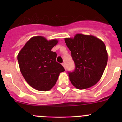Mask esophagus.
Returning a JSON list of instances; mask_svg holds the SVG:
<instances>
[{
    "instance_id": "obj_1",
    "label": "esophagus",
    "mask_w": 122,
    "mask_h": 122,
    "mask_svg": "<svg viewBox=\"0 0 122 122\" xmlns=\"http://www.w3.org/2000/svg\"><path fill=\"white\" fill-rule=\"evenodd\" d=\"M62 66H63V67H64V68L66 69V64H65V63H62Z\"/></svg>"
}]
</instances>
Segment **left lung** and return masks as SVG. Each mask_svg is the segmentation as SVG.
Here are the masks:
<instances>
[{
	"mask_svg": "<svg viewBox=\"0 0 122 122\" xmlns=\"http://www.w3.org/2000/svg\"><path fill=\"white\" fill-rule=\"evenodd\" d=\"M64 40L76 65L74 71L69 73L71 84L80 90L94 86L102 78L107 62L104 43L93 35L82 34Z\"/></svg>",
	"mask_w": 122,
	"mask_h": 122,
	"instance_id": "obj_1",
	"label": "left lung"
}]
</instances>
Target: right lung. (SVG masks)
Listing matches in <instances>:
<instances>
[{
    "instance_id": "right-lung-1",
    "label": "right lung",
    "mask_w": 122,
    "mask_h": 122,
    "mask_svg": "<svg viewBox=\"0 0 122 122\" xmlns=\"http://www.w3.org/2000/svg\"><path fill=\"white\" fill-rule=\"evenodd\" d=\"M58 42L42 36L32 37L18 55L19 69L23 78L32 88L42 92L50 90L56 84L62 65L56 61V54L51 51Z\"/></svg>"
}]
</instances>
